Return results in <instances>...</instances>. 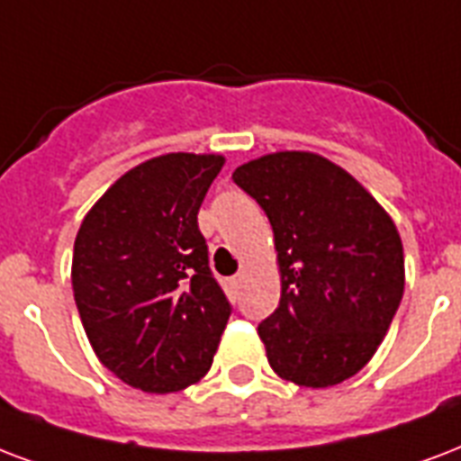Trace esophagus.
Returning a JSON list of instances; mask_svg holds the SVG:
<instances>
[{"label": "esophagus", "instance_id": "obj_1", "mask_svg": "<svg viewBox=\"0 0 461 461\" xmlns=\"http://www.w3.org/2000/svg\"><path fill=\"white\" fill-rule=\"evenodd\" d=\"M239 283H241V276H234V277H230V280H227V285H230L231 290H237Z\"/></svg>", "mask_w": 461, "mask_h": 461}]
</instances>
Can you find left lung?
I'll return each instance as SVG.
<instances>
[{
	"mask_svg": "<svg viewBox=\"0 0 461 461\" xmlns=\"http://www.w3.org/2000/svg\"><path fill=\"white\" fill-rule=\"evenodd\" d=\"M268 215L280 304L258 324L270 367L333 386L370 363L403 294V246L384 207L346 168L276 152L231 174Z\"/></svg>",
	"mask_w": 461,
	"mask_h": 461,
	"instance_id": "1",
	"label": "left lung"
}]
</instances>
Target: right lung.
<instances>
[{
  "instance_id": "right-lung-1",
  "label": "right lung",
  "mask_w": 461,
  "mask_h": 461,
  "mask_svg": "<svg viewBox=\"0 0 461 461\" xmlns=\"http://www.w3.org/2000/svg\"><path fill=\"white\" fill-rule=\"evenodd\" d=\"M222 164L220 154L154 157L121 176L77 231L72 287L91 348L149 394L205 377L231 314L198 230Z\"/></svg>"
}]
</instances>
